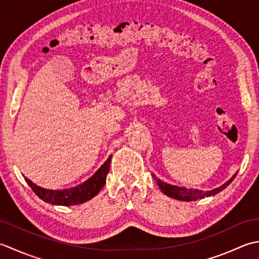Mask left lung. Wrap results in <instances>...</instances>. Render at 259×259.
I'll list each match as a JSON object with an SVG mask.
<instances>
[{"label":"left lung","mask_w":259,"mask_h":259,"mask_svg":"<svg viewBox=\"0 0 259 259\" xmlns=\"http://www.w3.org/2000/svg\"><path fill=\"white\" fill-rule=\"evenodd\" d=\"M236 176L237 174H235V176L231 178L230 180L227 181L225 184H223V186L211 190V191H201V190H198V189H187V188L176 187V186H172V184H167V183L160 181L159 179L155 178L154 176L153 177H154L155 181L157 182V184H159V187L163 191V193L166 194L167 197L177 199V200H181V201H192V200L203 199L205 197L214 196V194H217L220 191H223L225 188H227V186H229L231 181H233L236 178Z\"/></svg>","instance_id":"obj_1"}]
</instances>
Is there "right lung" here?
<instances>
[{"mask_svg":"<svg viewBox=\"0 0 259 259\" xmlns=\"http://www.w3.org/2000/svg\"><path fill=\"white\" fill-rule=\"evenodd\" d=\"M110 159H112V156H109L106 162L87 181L70 189L48 190L36 186L32 181H30L28 178L24 179L36 196L46 202L57 205H66V207L80 204L91 200L95 196H97L98 192L105 186L107 173L109 171Z\"/></svg>","mask_w":259,"mask_h":259,"instance_id":"right-lung-1","label":"right lung"}]
</instances>
